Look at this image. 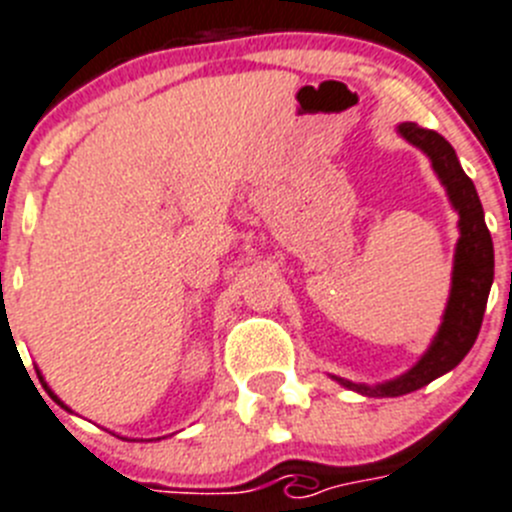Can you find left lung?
<instances>
[{
  "label": "left lung",
  "mask_w": 512,
  "mask_h": 512,
  "mask_svg": "<svg viewBox=\"0 0 512 512\" xmlns=\"http://www.w3.org/2000/svg\"><path fill=\"white\" fill-rule=\"evenodd\" d=\"M396 133L412 146H417L432 161L434 174L442 181L452 209L460 217V222H457L460 240H457L455 247L450 298H447V308L442 313V323H439L432 343H429V348L422 353L417 364L401 376H396V379L381 381V384L374 386L331 376L346 389L358 391L361 396H379V399L381 396H404L409 391L422 389L429 381L439 379V376L460 364L462 358L470 353L477 333H480L487 295H490L495 278L493 237L487 232L485 212H482L475 184L462 171L455 148L444 141L437 131L419 128L417 123H399Z\"/></svg>",
  "instance_id": "8db88e82"
}]
</instances>
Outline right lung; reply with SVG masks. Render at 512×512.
I'll return each mask as SVG.
<instances>
[{
	"label": "right lung",
	"mask_w": 512,
	"mask_h": 512,
	"mask_svg": "<svg viewBox=\"0 0 512 512\" xmlns=\"http://www.w3.org/2000/svg\"><path fill=\"white\" fill-rule=\"evenodd\" d=\"M37 376H40V381H42V386H45V389H47V394H50V396H52V399H55V401H57V404H60V407H62V409H68V412H70V407H68V404H62V401H60V399H57V394H55V391H52V389H50V386H47V381H45V379H42V374H40V371H37Z\"/></svg>",
	"instance_id": "right-lung-1"
}]
</instances>
